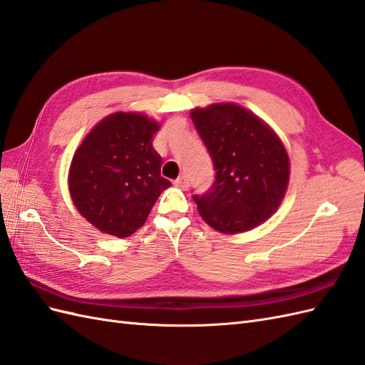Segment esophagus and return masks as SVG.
I'll use <instances>...</instances> for the list:
<instances>
[{"instance_id": "obj_1", "label": "esophagus", "mask_w": 365, "mask_h": 365, "mask_svg": "<svg viewBox=\"0 0 365 365\" xmlns=\"http://www.w3.org/2000/svg\"><path fill=\"white\" fill-rule=\"evenodd\" d=\"M174 185L175 186H179V188H182V190H186L190 186V179H188V175H180L179 179H177L175 182H174Z\"/></svg>"}]
</instances>
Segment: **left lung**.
Segmentation results:
<instances>
[{"label":"left lung","instance_id":"8db88e82","mask_svg":"<svg viewBox=\"0 0 365 365\" xmlns=\"http://www.w3.org/2000/svg\"><path fill=\"white\" fill-rule=\"evenodd\" d=\"M191 120L212 158L216 180L192 199L216 231L236 235L260 225L282 202L289 160L274 130L235 103L191 110Z\"/></svg>","mask_w":365,"mask_h":365}]
</instances>
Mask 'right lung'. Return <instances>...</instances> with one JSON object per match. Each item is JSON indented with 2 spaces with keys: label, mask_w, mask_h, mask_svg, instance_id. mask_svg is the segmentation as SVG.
Instances as JSON below:
<instances>
[{
  "label": "right lung",
  "mask_w": 365,
  "mask_h": 365,
  "mask_svg": "<svg viewBox=\"0 0 365 365\" xmlns=\"http://www.w3.org/2000/svg\"><path fill=\"white\" fill-rule=\"evenodd\" d=\"M158 123L115 112L93 128L73 154L69 192L78 212L106 235L128 237L146 222L171 182L160 175L153 146Z\"/></svg>",
  "instance_id": "obj_1"
}]
</instances>
